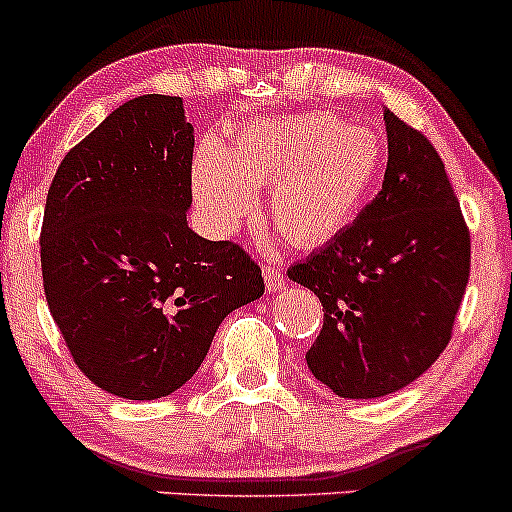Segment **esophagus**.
Instances as JSON below:
<instances>
[{"instance_id":"1","label":"esophagus","mask_w":512,"mask_h":512,"mask_svg":"<svg viewBox=\"0 0 512 512\" xmlns=\"http://www.w3.org/2000/svg\"><path fill=\"white\" fill-rule=\"evenodd\" d=\"M265 284H267V289H269V291L282 289V286L286 284V277H284L282 269H277V267L267 265V267H265Z\"/></svg>"}]
</instances>
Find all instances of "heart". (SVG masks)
Wrapping results in <instances>:
<instances>
[{
    "mask_svg": "<svg viewBox=\"0 0 512 512\" xmlns=\"http://www.w3.org/2000/svg\"><path fill=\"white\" fill-rule=\"evenodd\" d=\"M381 167L379 136L335 114L284 116L238 133L230 150L204 140L192 165L194 196L218 230L255 211L269 187V218L286 240L320 245L342 233L367 201Z\"/></svg>",
    "mask_w": 512,
    "mask_h": 512,
    "instance_id": "heart-1",
    "label": "heart"
}]
</instances>
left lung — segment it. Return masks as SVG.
Returning a JSON list of instances; mask_svg holds the SVG:
<instances>
[{"instance_id":"left-lung-1","label":"left lung","mask_w":512,"mask_h":512,"mask_svg":"<svg viewBox=\"0 0 512 512\" xmlns=\"http://www.w3.org/2000/svg\"><path fill=\"white\" fill-rule=\"evenodd\" d=\"M389 162L357 221L289 267L323 303L306 352L340 398H381L442 355L471 269V235L442 157L418 128L384 109Z\"/></svg>"}]
</instances>
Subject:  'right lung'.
<instances>
[{
    "label": "right lung",
    "mask_w": 512,
    "mask_h": 512,
    "mask_svg": "<svg viewBox=\"0 0 512 512\" xmlns=\"http://www.w3.org/2000/svg\"><path fill=\"white\" fill-rule=\"evenodd\" d=\"M192 157L182 99L143 94L80 140L48 189L50 316L80 372L131 401L187 384L221 320L265 294L243 247L187 226Z\"/></svg>",
    "instance_id": "add662e5"
}]
</instances>
